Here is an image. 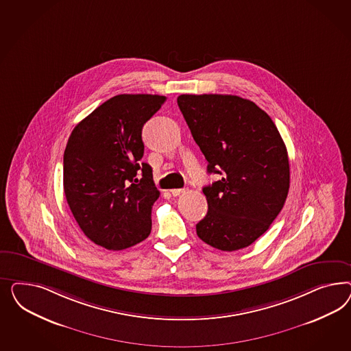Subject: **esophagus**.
I'll list each match as a JSON object with an SVG mask.
<instances>
[{"label": "esophagus", "instance_id": "1", "mask_svg": "<svg viewBox=\"0 0 351 351\" xmlns=\"http://www.w3.org/2000/svg\"><path fill=\"white\" fill-rule=\"evenodd\" d=\"M182 193H185V189H172V191H171V194H172L173 197H178V195H180Z\"/></svg>", "mask_w": 351, "mask_h": 351}]
</instances>
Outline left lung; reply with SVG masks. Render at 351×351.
I'll return each instance as SVG.
<instances>
[{
	"instance_id": "8db88e82",
	"label": "left lung",
	"mask_w": 351,
	"mask_h": 351,
	"mask_svg": "<svg viewBox=\"0 0 351 351\" xmlns=\"http://www.w3.org/2000/svg\"><path fill=\"white\" fill-rule=\"evenodd\" d=\"M178 106L220 180L204 186L208 211L197 235L221 251L252 245L283 208L289 189L287 148L271 118L235 95H188Z\"/></svg>"
}]
</instances>
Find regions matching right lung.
<instances>
[{
    "instance_id": "right-lung-1",
    "label": "right lung",
    "mask_w": 351,
    "mask_h": 351,
    "mask_svg": "<svg viewBox=\"0 0 351 351\" xmlns=\"http://www.w3.org/2000/svg\"><path fill=\"white\" fill-rule=\"evenodd\" d=\"M165 100L149 94L113 96L82 119L68 138L63 169L66 202L86 237L106 250L138 245L152 230V207L160 191L152 167L141 162V131Z\"/></svg>"
}]
</instances>
